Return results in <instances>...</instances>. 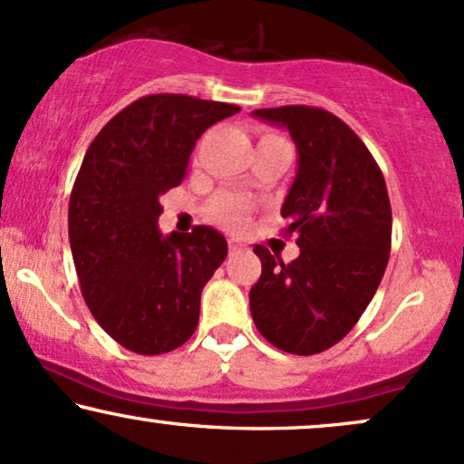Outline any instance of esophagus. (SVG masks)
<instances>
[{
    "mask_svg": "<svg viewBox=\"0 0 464 464\" xmlns=\"http://www.w3.org/2000/svg\"><path fill=\"white\" fill-rule=\"evenodd\" d=\"M228 255H237V253H242L244 250V244L239 242V239H236V237H231L228 239Z\"/></svg>",
    "mask_w": 464,
    "mask_h": 464,
    "instance_id": "34e87169",
    "label": "esophagus"
}]
</instances>
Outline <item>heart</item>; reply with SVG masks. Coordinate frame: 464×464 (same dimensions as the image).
Returning a JSON list of instances; mask_svg holds the SVG:
<instances>
[{
  "instance_id": "obj_1",
  "label": "heart",
  "mask_w": 464,
  "mask_h": 464,
  "mask_svg": "<svg viewBox=\"0 0 464 464\" xmlns=\"http://www.w3.org/2000/svg\"><path fill=\"white\" fill-rule=\"evenodd\" d=\"M267 136H275V133H267ZM209 211L222 225L237 228L246 222L250 203L244 197H239V194H222V197L214 198V203L209 205Z\"/></svg>"
}]
</instances>
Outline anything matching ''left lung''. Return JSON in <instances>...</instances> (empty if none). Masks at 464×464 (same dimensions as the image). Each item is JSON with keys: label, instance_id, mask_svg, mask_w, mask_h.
Listing matches in <instances>:
<instances>
[{"label": "left lung", "instance_id": "1", "mask_svg": "<svg viewBox=\"0 0 464 464\" xmlns=\"http://www.w3.org/2000/svg\"><path fill=\"white\" fill-rule=\"evenodd\" d=\"M253 114L285 125L298 149L281 216L300 255L285 264L256 244L261 276L250 314L278 350L317 354L353 331L381 285L392 250L387 183L370 149L331 111L283 105Z\"/></svg>", "mask_w": 464, "mask_h": 464}]
</instances>
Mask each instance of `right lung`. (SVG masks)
<instances>
[{"label": "right lung", "instance_id": "right-lung-1", "mask_svg": "<svg viewBox=\"0 0 464 464\" xmlns=\"http://www.w3.org/2000/svg\"><path fill=\"white\" fill-rule=\"evenodd\" d=\"M237 105L147 94L97 133L69 200V239L82 295L99 326L136 354L192 337L200 292L227 256L225 236L158 228L160 197L179 186L194 144Z\"/></svg>", "mask_w": 464, "mask_h": 464}]
</instances>
